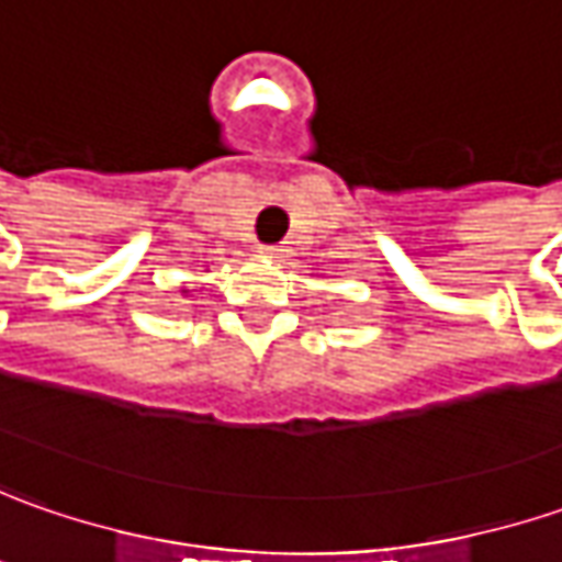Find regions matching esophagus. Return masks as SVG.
I'll return each instance as SVG.
<instances>
[{
  "label": "esophagus",
  "instance_id": "obj_1",
  "mask_svg": "<svg viewBox=\"0 0 562 562\" xmlns=\"http://www.w3.org/2000/svg\"><path fill=\"white\" fill-rule=\"evenodd\" d=\"M261 251L263 255H270V258H282L285 248H282V245H261Z\"/></svg>",
  "mask_w": 562,
  "mask_h": 562
}]
</instances>
